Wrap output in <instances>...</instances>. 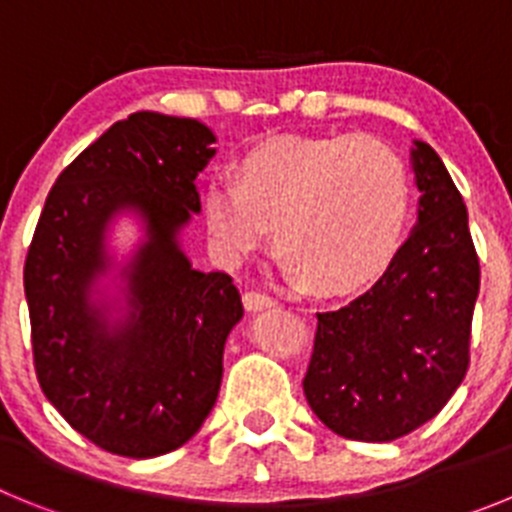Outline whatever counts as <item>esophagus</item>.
<instances>
[{
	"label": "esophagus",
	"instance_id": "obj_1",
	"mask_svg": "<svg viewBox=\"0 0 512 512\" xmlns=\"http://www.w3.org/2000/svg\"><path fill=\"white\" fill-rule=\"evenodd\" d=\"M243 305H246L248 312H259V310H266V307H274V300H271L269 295H264V292H246L243 295Z\"/></svg>",
	"mask_w": 512,
	"mask_h": 512
}]
</instances>
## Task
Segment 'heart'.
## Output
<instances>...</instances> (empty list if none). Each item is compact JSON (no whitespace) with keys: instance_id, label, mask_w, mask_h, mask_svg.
<instances>
[{"instance_id":"1","label":"heart","mask_w":512,"mask_h":512,"mask_svg":"<svg viewBox=\"0 0 512 512\" xmlns=\"http://www.w3.org/2000/svg\"><path fill=\"white\" fill-rule=\"evenodd\" d=\"M408 215V166L372 135L266 140L238 161L235 184L212 179L202 192L205 228L223 259L243 261L274 228L284 266L323 295L382 277Z\"/></svg>"}]
</instances>
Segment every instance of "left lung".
Returning a JSON list of instances; mask_svg holds the SVG:
<instances>
[{
	"mask_svg": "<svg viewBox=\"0 0 512 512\" xmlns=\"http://www.w3.org/2000/svg\"><path fill=\"white\" fill-rule=\"evenodd\" d=\"M410 161L418 223L369 292L318 312L302 379L312 413L351 441L413 433L441 413L469 366L479 259L467 205L428 143L413 140Z\"/></svg>",
	"mask_w": 512,
	"mask_h": 512,
	"instance_id": "obj_1",
	"label": "left lung"
}]
</instances>
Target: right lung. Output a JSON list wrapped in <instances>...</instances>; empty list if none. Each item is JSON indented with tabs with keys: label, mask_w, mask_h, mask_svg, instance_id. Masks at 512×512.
Wrapping results in <instances>:
<instances>
[{
	"label": "right lung",
	"mask_w": 512,
	"mask_h": 512,
	"mask_svg": "<svg viewBox=\"0 0 512 512\" xmlns=\"http://www.w3.org/2000/svg\"><path fill=\"white\" fill-rule=\"evenodd\" d=\"M215 133L192 117L133 112L53 184L25 259L35 374L53 408L99 449L151 459L200 431L243 318L223 271L194 269L179 235L202 210L197 174ZM144 235L122 262L116 217Z\"/></svg>",
	"instance_id": "add662e5"
}]
</instances>
